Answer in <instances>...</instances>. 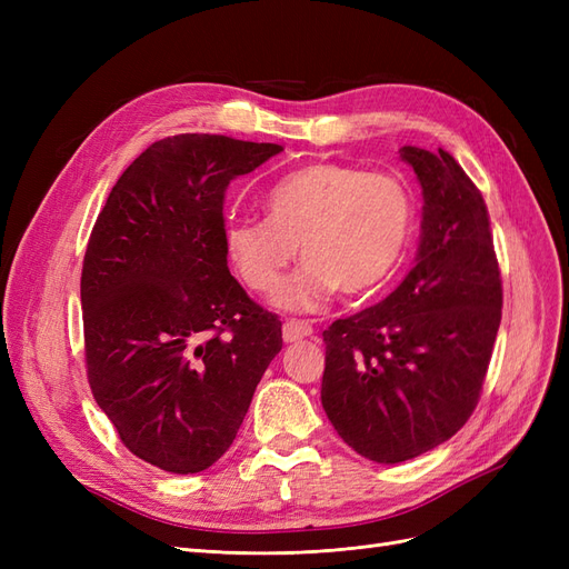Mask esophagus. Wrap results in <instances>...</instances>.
<instances>
[{
    "mask_svg": "<svg viewBox=\"0 0 569 569\" xmlns=\"http://www.w3.org/2000/svg\"><path fill=\"white\" fill-rule=\"evenodd\" d=\"M311 335H313V325L306 322V320H287L282 325V339L287 343H295V341L306 339V337H311Z\"/></svg>",
    "mask_w": 569,
    "mask_h": 569,
    "instance_id": "1",
    "label": "esophagus"
}]
</instances>
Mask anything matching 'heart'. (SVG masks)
I'll return each instance as SVG.
<instances>
[{
	"label": "heart",
	"mask_w": 569,
	"mask_h": 569,
	"mask_svg": "<svg viewBox=\"0 0 569 569\" xmlns=\"http://www.w3.org/2000/svg\"><path fill=\"white\" fill-rule=\"evenodd\" d=\"M263 206L266 218L228 222L222 244L237 278L256 295L278 287L299 244L306 261L274 295L287 311H316L337 287L343 295L380 287L399 266L416 220L399 178L335 161L284 176Z\"/></svg>",
	"instance_id": "heart-1"
}]
</instances>
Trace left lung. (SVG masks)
Masks as SVG:
<instances>
[{
    "instance_id": "left-lung-1",
    "label": "left lung",
    "mask_w": 569,
    "mask_h": 569,
    "mask_svg": "<svg viewBox=\"0 0 569 569\" xmlns=\"http://www.w3.org/2000/svg\"><path fill=\"white\" fill-rule=\"evenodd\" d=\"M422 184V237L406 280L322 332V408L375 462L432 451L470 420L485 385L503 284L485 197L449 151L403 147Z\"/></svg>"
}]
</instances>
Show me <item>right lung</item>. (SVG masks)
I'll list each match as a JSON object with an SVG mask.
<instances>
[{"mask_svg": "<svg viewBox=\"0 0 569 569\" xmlns=\"http://www.w3.org/2000/svg\"><path fill=\"white\" fill-rule=\"evenodd\" d=\"M280 144L184 132L118 178L82 261L84 366L126 449L173 475L230 449L282 322L228 268V184Z\"/></svg>", "mask_w": 569, "mask_h": 569, "instance_id": "1", "label": "right lung"}]
</instances>
